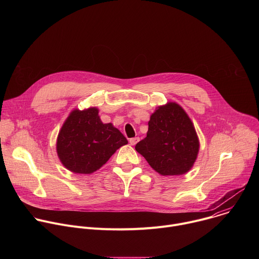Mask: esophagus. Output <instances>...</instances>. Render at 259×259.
<instances>
[{
  "mask_svg": "<svg viewBox=\"0 0 259 259\" xmlns=\"http://www.w3.org/2000/svg\"><path fill=\"white\" fill-rule=\"evenodd\" d=\"M139 141V137H134V138H130L129 142L131 145H135L137 142Z\"/></svg>",
  "mask_w": 259,
  "mask_h": 259,
  "instance_id": "esophagus-1",
  "label": "esophagus"
}]
</instances>
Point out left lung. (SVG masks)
Listing matches in <instances>:
<instances>
[{
	"label": "left lung",
	"instance_id": "1",
	"mask_svg": "<svg viewBox=\"0 0 259 259\" xmlns=\"http://www.w3.org/2000/svg\"><path fill=\"white\" fill-rule=\"evenodd\" d=\"M135 150L159 174L182 175L193 168L200 141L186 110L169 101L152 114L146 137L135 145Z\"/></svg>",
	"mask_w": 259,
	"mask_h": 259
}]
</instances>
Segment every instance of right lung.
I'll return each mask as SVG.
<instances>
[{"instance_id":"obj_1","label":"right lung","mask_w":259,"mask_h":259,"mask_svg":"<svg viewBox=\"0 0 259 259\" xmlns=\"http://www.w3.org/2000/svg\"><path fill=\"white\" fill-rule=\"evenodd\" d=\"M97 107L72 109L59 130L56 152L61 164L75 174H91L100 169L126 137L112 123L103 124Z\"/></svg>"}]
</instances>
